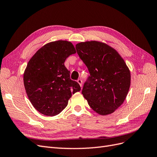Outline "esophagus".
<instances>
[{
  "label": "esophagus",
  "mask_w": 157,
  "mask_h": 157,
  "mask_svg": "<svg viewBox=\"0 0 157 157\" xmlns=\"http://www.w3.org/2000/svg\"><path fill=\"white\" fill-rule=\"evenodd\" d=\"M77 82L79 84L80 87H82V80L81 79H78L77 80Z\"/></svg>",
  "instance_id": "1"
}]
</instances>
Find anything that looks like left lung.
Masks as SVG:
<instances>
[{
  "label": "left lung",
  "instance_id": "left-lung-1",
  "mask_svg": "<svg viewBox=\"0 0 157 157\" xmlns=\"http://www.w3.org/2000/svg\"><path fill=\"white\" fill-rule=\"evenodd\" d=\"M75 47L90 74L82 90L84 98L99 115L113 113L124 102L130 86V72L124 59L100 42H80Z\"/></svg>",
  "mask_w": 157,
  "mask_h": 157
}]
</instances>
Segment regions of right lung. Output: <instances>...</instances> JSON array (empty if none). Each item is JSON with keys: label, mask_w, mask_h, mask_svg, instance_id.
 I'll return each instance as SVG.
<instances>
[{"label": "right lung", "mask_w": 157, "mask_h": 157, "mask_svg": "<svg viewBox=\"0 0 157 157\" xmlns=\"http://www.w3.org/2000/svg\"><path fill=\"white\" fill-rule=\"evenodd\" d=\"M75 53L71 42L58 40L42 46L28 62L24 86L33 106L42 115H58L67 107L72 94L80 90L64 65L66 59Z\"/></svg>", "instance_id": "obj_1"}]
</instances>
